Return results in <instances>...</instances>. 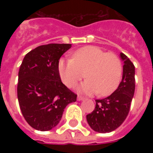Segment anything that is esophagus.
I'll list each match as a JSON object with an SVG mask.
<instances>
[{
	"mask_svg": "<svg viewBox=\"0 0 153 153\" xmlns=\"http://www.w3.org/2000/svg\"><path fill=\"white\" fill-rule=\"evenodd\" d=\"M83 99H84V97H82V96L77 97V100H78V101H82V100H83Z\"/></svg>",
	"mask_w": 153,
	"mask_h": 153,
	"instance_id": "34e87169",
	"label": "esophagus"
}]
</instances>
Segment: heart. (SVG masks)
<instances>
[{"label":"heart","mask_w":153,"mask_h":153,"mask_svg":"<svg viewBox=\"0 0 153 153\" xmlns=\"http://www.w3.org/2000/svg\"><path fill=\"white\" fill-rule=\"evenodd\" d=\"M58 70L62 82L69 88L76 86L85 73L88 79L78 88V91L86 94L98 93L100 96L113 93L122 76L119 57L94 46L78 49L72 55V59L60 60Z\"/></svg>","instance_id":"heart-1"}]
</instances>
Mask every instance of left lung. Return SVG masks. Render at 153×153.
<instances>
[{"label":"left lung","mask_w":153,"mask_h":153,"mask_svg":"<svg viewBox=\"0 0 153 153\" xmlns=\"http://www.w3.org/2000/svg\"><path fill=\"white\" fill-rule=\"evenodd\" d=\"M122 80L117 89L109 97L96 100V106L87 115V121L94 131L109 133L120 126L127 117L135 90V67L124 53Z\"/></svg>","instance_id":"1"}]
</instances>
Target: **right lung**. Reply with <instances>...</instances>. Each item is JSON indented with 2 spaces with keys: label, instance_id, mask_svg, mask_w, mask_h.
I'll return each mask as SVG.
<instances>
[{
  "label": "right lung",
  "instance_id": "right-lung-1",
  "mask_svg": "<svg viewBox=\"0 0 153 153\" xmlns=\"http://www.w3.org/2000/svg\"><path fill=\"white\" fill-rule=\"evenodd\" d=\"M71 44L51 43L26 54L19 71L18 101L25 120L31 127L47 131L61 120L68 104L77 95L61 82L58 64Z\"/></svg>",
  "mask_w": 153,
  "mask_h": 153
}]
</instances>
